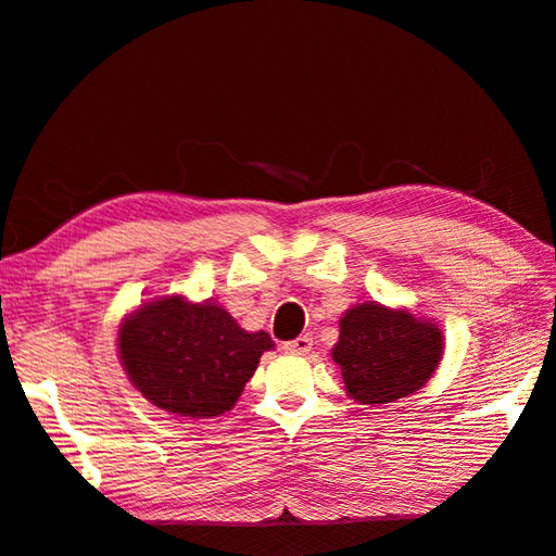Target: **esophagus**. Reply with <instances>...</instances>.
<instances>
[{
  "instance_id": "1",
  "label": "esophagus",
  "mask_w": 556,
  "mask_h": 556,
  "mask_svg": "<svg viewBox=\"0 0 556 556\" xmlns=\"http://www.w3.org/2000/svg\"><path fill=\"white\" fill-rule=\"evenodd\" d=\"M313 348V338L311 336H299L296 340H289L285 342V350L289 355H308Z\"/></svg>"
}]
</instances>
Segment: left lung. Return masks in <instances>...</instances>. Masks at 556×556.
<instances>
[{
    "label": "left lung",
    "mask_w": 556,
    "mask_h": 556,
    "mask_svg": "<svg viewBox=\"0 0 556 556\" xmlns=\"http://www.w3.org/2000/svg\"><path fill=\"white\" fill-rule=\"evenodd\" d=\"M442 330L406 308L377 301L352 306L340 318V338L330 357L357 403H391L416 393L442 359Z\"/></svg>",
    "instance_id": "obj_1"
}]
</instances>
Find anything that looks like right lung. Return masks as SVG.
Here are the masks:
<instances>
[{
	"label": "right lung",
	"mask_w": 556,
	"mask_h": 556,
	"mask_svg": "<svg viewBox=\"0 0 556 556\" xmlns=\"http://www.w3.org/2000/svg\"><path fill=\"white\" fill-rule=\"evenodd\" d=\"M118 357L130 383L167 413L220 416L236 406L255 375L269 332H248L218 304L163 296L140 306L118 328Z\"/></svg>",
	"instance_id": "1"
}]
</instances>
